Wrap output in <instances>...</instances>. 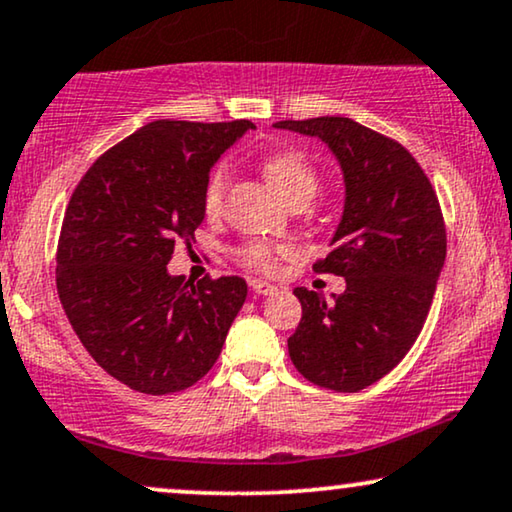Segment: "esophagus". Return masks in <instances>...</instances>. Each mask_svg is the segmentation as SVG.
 <instances>
[{
    "mask_svg": "<svg viewBox=\"0 0 512 512\" xmlns=\"http://www.w3.org/2000/svg\"><path fill=\"white\" fill-rule=\"evenodd\" d=\"M249 287L258 296H270V294H275V291H277L275 284H268V282H261V280H251Z\"/></svg>",
    "mask_w": 512,
    "mask_h": 512,
    "instance_id": "obj_1",
    "label": "esophagus"
}]
</instances>
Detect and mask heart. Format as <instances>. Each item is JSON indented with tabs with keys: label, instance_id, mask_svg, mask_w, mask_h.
Returning a JSON list of instances; mask_svg holds the SVG:
<instances>
[{
	"label": "heart",
	"instance_id": "1",
	"mask_svg": "<svg viewBox=\"0 0 512 512\" xmlns=\"http://www.w3.org/2000/svg\"><path fill=\"white\" fill-rule=\"evenodd\" d=\"M263 174L272 185V190H275L284 202H289V199L294 197L310 199L317 192V183H320L313 164H310L308 159L296 150H280L265 157ZM225 183H228L225 169L218 167L214 174L209 176L207 185H204L202 204L209 216H216L223 207ZM289 254H291L289 247H277V244L261 242V240L247 242L244 247L237 249V258H240L244 265H249V268H254L258 272H275L277 261Z\"/></svg>",
	"mask_w": 512,
	"mask_h": 512
}]
</instances>
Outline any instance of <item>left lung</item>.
I'll list each match as a JSON object with an SVG mask.
<instances>
[{
    "label": "left lung",
    "mask_w": 512,
    "mask_h": 512,
    "mask_svg": "<svg viewBox=\"0 0 512 512\" xmlns=\"http://www.w3.org/2000/svg\"><path fill=\"white\" fill-rule=\"evenodd\" d=\"M272 126L320 138L343 171V216L315 270L345 277V291L327 301L296 287L303 317L287 343L310 383L357 393L393 371L421 334L447 258L440 202L409 150L360 122Z\"/></svg>",
    "instance_id": "8db88e82"
}]
</instances>
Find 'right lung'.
Returning a JSON list of instances; mask_svg holds the SVG:
<instances>
[{"label": "right lung", "instance_id": "obj_1", "mask_svg": "<svg viewBox=\"0 0 512 512\" xmlns=\"http://www.w3.org/2000/svg\"><path fill=\"white\" fill-rule=\"evenodd\" d=\"M256 129L157 119L91 164L65 209L56 256L63 310L89 355L145 395L185 390L214 367L247 298L242 277L169 275L195 240L218 157Z\"/></svg>", "mask_w": 512, "mask_h": 512}]
</instances>
